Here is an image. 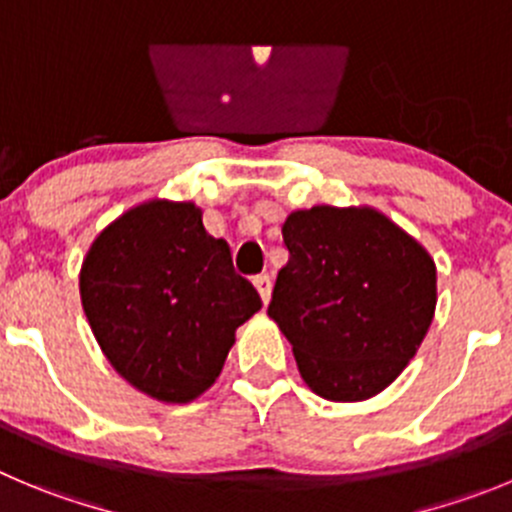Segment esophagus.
Segmentation results:
<instances>
[{"label":"esophagus","mask_w":512,"mask_h":512,"mask_svg":"<svg viewBox=\"0 0 512 512\" xmlns=\"http://www.w3.org/2000/svg\"><path fill=\"white\" fill-rule=\"evenodd\" d=\"M252 283H255V288H257V293H260L262 303H265V305L270 303V295H272V278H270V275H265V272H262V275H257Z\"/></svg>","instance_id":"34e87169"}]
</instances>
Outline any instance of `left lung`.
Here are the masks:
<instances>
[{
    "label": "left lung",
    "instance_id": "1",
    "mask_svg": "<svg viewBox=\"0 0 512 512\" xmlns=\"http://www.w3.org/2000/svg\"><path fill=\"white\" fill-rule=\"evenodd\" d=\"M283 240L290 257L267 315L300 376L328 401L371 399L407 369L432 326L437 265L374 207L295 209Z\"/></svg>",
    "mask_w": 512,
    "mask_h": 512
}]
</instances>
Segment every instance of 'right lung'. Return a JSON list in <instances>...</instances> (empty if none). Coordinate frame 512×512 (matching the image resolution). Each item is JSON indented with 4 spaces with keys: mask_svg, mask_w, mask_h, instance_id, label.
I'll list each match as a JSON object with an SVG mask.
<instances>
[{
    "mask_svg": "<svg viewBox=\"0 0 512 512\" xmlns=\"http://www.w3.org/2000/svg\"><path fill=\"white\" fill-rule=\"evenodd\" d=\"M90 331L146 396L189 404L222 374L234 331L262 308L194 202L148 199L98 234L80 267Z\"/></svg>",
    "mask_w": 512,
    "mask_h": 512,
    "instance_id": "right-lung-1",
    "label": "right lung"
}]
</instances>
